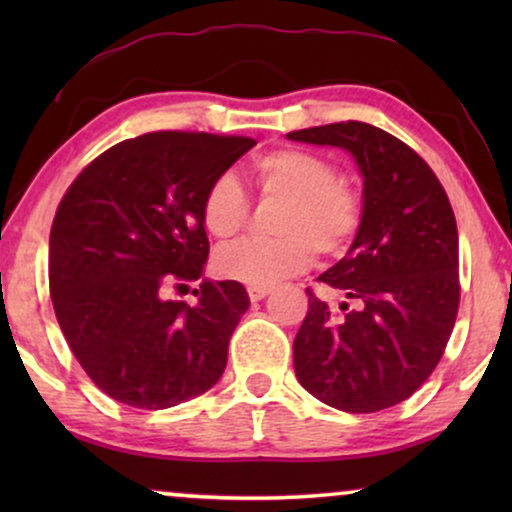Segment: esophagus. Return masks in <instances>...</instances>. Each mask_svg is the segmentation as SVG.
I'll return each instance as SVG.
<instances>
[{"mask_svg":"<svg viewBox=\"0 0 512 512\" xmlns=\"http://www.w3.org/2000/svg\"><path fill=\"white\" fill-rule=\"evenodd\" d=\"M247 293H249L251 303H258V300H263L265 296H268L270 289H265V286H249Z\"/></svg>","mask_w":512,"mask_h":512,"instance_id":"34e87169","label":"esophagus"}]
</instances>
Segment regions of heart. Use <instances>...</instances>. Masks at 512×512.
<instances>
[{
    "label": "heart",
    "instance_id": "1",
    "mask_svg": "<svg viewBox=\"0 0 512 512\" xmlns=\"http://www.w3.org/2000/svg\"><path fill=\"white\" fill-rule=\"evenodd\" d=\"M258 193L282 200L272 240H242L214 256L221 279L247 286H275L300 275L319 256H338L359 233L363 207L354 188L338 181L326 158L303 149H277L251 163ZM249 202L233 174H219L202 200V223L216 240H230L247 219Z\"/></svg>",
    "mask_w": 512,
    "mask_h": 512
}]
</instances>
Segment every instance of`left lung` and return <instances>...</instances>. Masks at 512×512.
I'll return each mask as SVG.
<instances>
[{
	"mask_svg": "<svg viewBox=\"0 0 512 512\" xmlns=\"http://www.w3.org/2000/svg\"><path fill=\"white\" fill-rule=\"evenodd\" d=\"M291 142L352 153L363 219L342 261L319 282L349 298L340 310L307 289L293 368L321 403L377 412L405 401L438 366L459 310V235L445 188L389 132L361 121L319 125Z\"/></svg>",
	"mask_w": 512,
	"mask_h": 512,
	"instance_id": "1",
	"label": "left lung"
}]
</instances>
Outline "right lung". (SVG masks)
Segmentation results:
<instances>
[{
	"mask_svg": "<svg viewBox=\"0 0 512 512\" xmlns=\"http://www.w3.org/2000/svg\"><path fill=\"white\" fill-rule=\"evenodd\" d=\"M254 144L149 132L97 156L60 200L48 242L55 317L76 361L114 401L165 410L205 394L226 370L247 289L202 279L195 305L163 291L202 277L207 186Z\"/></svg>",
	"mask_w": 512,
	"mask_h": 512,
	"instance_id": "1",
	"label": "right lung"
}]
</instances>
